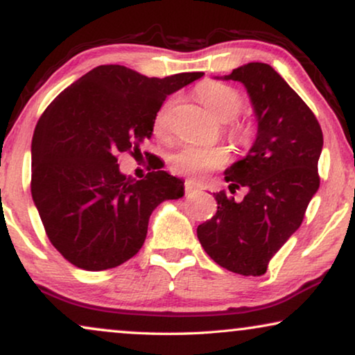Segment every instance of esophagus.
Instances as JSON below:
<instances>
[{
  "label": "esophagus",
  "mask_w": 355,
  "mask_h": 355,
  "mask_svg": "<svg viewBox=\"0 0 355 355\" xmlns=\"http://www.w3.org/2000/svg\"><path fill=\"white\" fill-rule=\"evenodd\" d=\"M184 189H186V193H191L193 191H197L198 186L193 181H186L184 182Z\"/></svg>",
  "instance_id": "esophagus-1"
}]
</instances>
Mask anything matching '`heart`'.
Returning a JSON list of instances; mask_svg holds the SVG:
<instances>
[{"mask_svg": "<svg viewBox=\"0 0 355 355\" xmlns=\"http://www.w3.org/2000/svg\"><path fill=\"white\" fill-rule=\"evenodd\" d=\"M196 94L198 100L205 105V108L223 123L232 121L242 110V96L232 87L221 84V82H202L197 87ZM173 100L164 101L153 119V130L157 134H163L166 129L168 113L171 110ZM232 134L237 139H247L250 135V125L245 123H234ZM227 162L226 150L218 147H198V145H182L169 158L173 173L181 176L202 178L203 174L223 166Z\"/></svg>", "mask_w": 355, "mask_h": 355, "instance_id": "heart-1", "label": "heart"}]
</instances>
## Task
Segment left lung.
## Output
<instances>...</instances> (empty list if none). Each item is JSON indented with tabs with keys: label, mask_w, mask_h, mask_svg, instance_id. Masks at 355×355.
<instances>
[{
	"label": "left lung",
	"mask_w": 355,
	"mask_h": 355,
	"mask_svg": "<svg viewBox=\"0 0 355 355\" xmlns=\"http://www.w3.org/2000/svg\"><path fill=\"white\" fill-rule=\"evenodd\" d=\"M223 80L245 87L257 119L255 142L225 171L230 191L245 187L242 202L213 193L218 210L197 227L208 255L223 268L261 276L284 242L299 230L320 187L323 134L312 110L265 62L237 67Z\"/></svg>",
	"instance_id": "1"
}]
</instances>
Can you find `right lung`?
<instances>
[{
	"mask_svg": "<svg viewBox=\"0 0 355 355\" xmlns=\"http://www.w3.org/2000/svg\"><path fill=\"white\" fill-rule=\"evenodd\" d=\"M203 72L164 79L119 64L98 66L61 92L38 119L32 139V198L48 239L77 268H114L137 254L152 211L184 196L166 171L135 181L118 155L152 137L168 95ZM132 153V152H130Z\"/></svg>",
	"mask_w": 355,
	"mask_h": 355,
	"instance_id": "add662e5",
	"label": "right lung"
}]
</instances>
